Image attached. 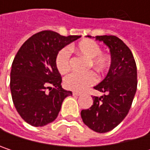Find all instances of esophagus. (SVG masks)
Instances as JSON below:
<instances>
[{
	"mask_svg": "<svg viewBox=\"0 0 150 150\" xmlns=\"http://www.w3.org/2000/svg\"><path fill=\"white\" fill-rule=\"evenodd\" d=\"M73 95L74 96H81V93H79V92H76V91H75V92H73Z\"/></svg>",
	"mask_w": 150,
	"mask_h": 150,
	"instance_id": "obj_1",
	"label": "esophagus"
}]
</instances>
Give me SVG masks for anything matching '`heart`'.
<instances>
[{
  "label": "heart",
  "mask_w": 150,
  "mask_h": 150,
  "mask_svg": "<svg viewBox=\"0 0 150 150\" xmlns=\"http://www.w3.org/2000/svg\"><path fill=\"white\" fill-rule=\"evenodd\" d=\"M71 50L88 59V69L95 68L98 72H103L110 66V57L108 54L101 52L98 43L92 40L85 39L81 41ZM55 66L62 74L67 73L70 69V52L68 48L61 49L55 57ZM97 81V76L94 71H88L84 74L72 73L64 79V84L67 88L74 91H83Z\"/></svg>",
  "instance_id": "heart-1"
}]
</instances>
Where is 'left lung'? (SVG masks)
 I'll return each mask as SVG.
<instances>
[{
    "mask_svg": "<svg viewBox=\"0 0 150 150\" xmlns=\"http://www.w3.org/2000/svg\"><path fill=\"white\" fill-rule=\"evenodd\" d=\"M96 39L109 47L111 64L104 80L94 87L103 96H92L93 105L82 109L81 116L92 130L106 133L120 124L131 108L137 88V69L131 50L121 39L115 35H98Z\"/></svg>",
    "mask_w": 150,
    "mask_h": 150,
    "instance_id": "1",
    "label": "left lung"
}]
</instances>
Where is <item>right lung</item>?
Wrapping results in <instances>:
<instances>
[{"instance_id": "add662e5", "label": "right lung", "mask_w": 150, "mask_h": 150, "mask_svg": "<svg viewBox=\"0 0 150 150\" xmlns=\"http://www.w3.org/2000/svg\"><path fill=\"white\" fill-rule=\"evenodd\" d=\"M80 37L44 30L28 38L18 50L12 63L10 90L17 112L28 124L42 127L52 122L63 100L72 96L71 91L62 88L55 57Z\"/></svg>"}]
</instances>
